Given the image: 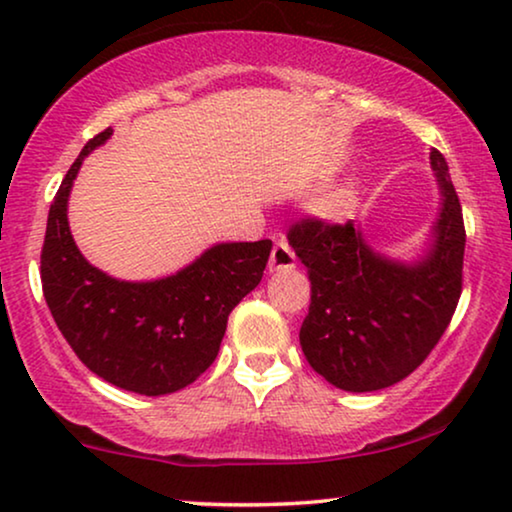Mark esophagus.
<instances>
[{
	"instance_id": "obj_1",
	"label": "esophagus",
	"mask_w": 512,
	"mask_h": 512,
	"mask_svg": "<svg viewBox=\"0 0 512 512\" xmlns=\"http://www.w3.org/2000/svg\"><path fill=\"white\" fill-rule=\"evenodd\" d=\"M296 268V254L286 242H277L275 249H272L270 261H268V270L270 272H284V270H293Z\"/></svg>"
}]
</instances>
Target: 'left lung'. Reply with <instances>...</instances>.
Listing matches in <instances>:
<instances>
[{
  "mask_svg": "<svg viewBox=\"0 0 512 512\" xmlns=\"http://www.w3.org/2000/svg\"><path fill=\"white\" fill-rule=\"evenodd\" d=\"M440 205L422 254L377 251L361 226L305 219L289 244L312 282L300 347L310 366L342 391L387 389L408 377L445 333L461 296L466 230L443 153L431 149Z\"/></svg>",
  "mask_w": 512,
  "mask_h": 512,
  "instance_id": "left-lung-1",
  "label": "left lung"
}]
</instances>
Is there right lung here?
I'll use <instances>...</instances> for the list:
<instances>
[{
    "label": "right lung",
    "mask_w": 512,
    "mask_h": 512,
    "mask_svg": "<svg viewBox=\"0 0 512 512\" xmlns=\"http://www.w3.org/2000/svg\"><path fill=\"white\" fill-rule=\"evenodd\" d=\"M114 135L83 146L55 193L41 251L44 298L60 333L97 377L139 396L188 387L219 354L228 314L261 284L272 242H219L172 275L128 282L88 263L67 205L83 160Z\"/></svg>",
    "instance_id": "right-lung-1"
}]
</instances>
